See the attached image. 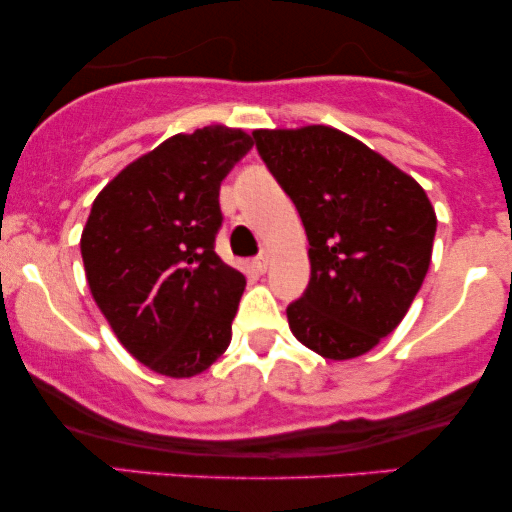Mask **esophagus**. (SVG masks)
Here are the masks:
<instances>
[{
    "label": "esophagus",
    "instance_id": "1",
    "mask_svg": "<svg viewBox=\"0 0 512 512\" xmlns=\"http://www.w3.org/2000/svg\"><path fill=\"white\" fill-rule=\"evenodd\" d=\"M252 267H255L257 272H267V267H269V252L262 250L260 255H257L255 260H252Z\"/></svg>",
    "mask_w": 512,
    "mask_h": 512
}]
</instances>
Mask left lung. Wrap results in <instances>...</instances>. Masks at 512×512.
Masks as SVG:
<instances>
[{
    "instance_id": "1",
    "label": "left lung",
    "mask_w": 512,
    "mask_h": 512,
    "mask_svg": "<svg viewBox=\"0 0 512 512\" xmlns=\"http://www.w3.org/2000/svg\"><path fill=\"white\" fill-rule=\"evenodd\" d=\"M257 151L296 204L310 281L286 308L298 342L346 361L407 315L431 264L436 211L424 187L339 129H255Z\"/></svg>"
}]
</instances>
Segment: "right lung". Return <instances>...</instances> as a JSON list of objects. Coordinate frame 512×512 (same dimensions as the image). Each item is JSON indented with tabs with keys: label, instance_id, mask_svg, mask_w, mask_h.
I'll return each mask as SVG.
<instances>
[{
	"label": "right lung",
	"instance_id": "1",
	"mask_svg": "<svg viewBox=\"0 0 512 512\" xmlns=\"http://www.w3.org/2000/svg\"><path fill=\"white\" fill-rule=\"evenodd\" d=\"M252 149L243 129L175 134L103 187L81 233L93 301L120 344L168 378L231 344L245 276L216 255L221 180Z\"/></svg>",
	"mask_w": 512,
	"mask_h": 512
}]
</instances>
